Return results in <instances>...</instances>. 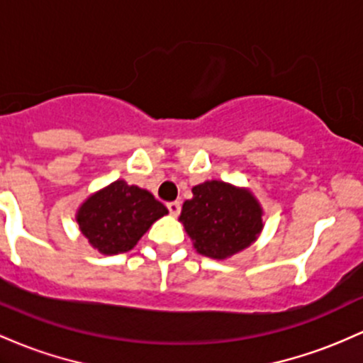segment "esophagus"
Listing matches in <instances>:
<instances>
[{
    "mask_svg": "<svg viewBox=\"0 0 363 363\" xmlns=\"http://www.w3.org/2000/svg\"><path fill=\"white\" fill-rule=\"evenodd\" d=\"M167 208H169V212L172 217H177L179 213H181V203L179 201H170L167 203Z\"/></svg>",
    "mask_w": 363,
    "mask_h": 363,
    "instance_id": "34e87169",
    "label": "esophagus"
}]
</instances>
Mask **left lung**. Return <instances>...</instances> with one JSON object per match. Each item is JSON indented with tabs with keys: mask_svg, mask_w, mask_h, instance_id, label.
<instances>
[{
	"mask_svg": "<svg viewBox=\"0 0 363 363\" xmlns=\"http://www.w3.org/2000/svg\"><path fill=\"white\" fill-rule=\"evenodd\" d=\"M181 222L205 257L225 258L248 248L262 230V208L248 193L222 181L193 188L184 201Z\"/></svg>",
	"mask_w": 363,
	"mask_h": 363,
	"instance_id": "8db88e82",
	"label": "left lung"
}]
</instances>
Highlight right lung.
Wrapping results in <instances>:
<instances>
[{"label":"right lung","instance_id":"obj_1","mask_svg":"<svg viewBox=\"0 0 363 363\" xmlns=\"http://www.w3.org/2000/svg\"><path fill=\"white\" fill-rule=\"evenodd\" d=\"M169 210L146 189L115 181L93 194L77 213L82 234L98 252H129L157 218Z\"/></svg>","mask_w":363,"mask_h":363}]
</instances>
